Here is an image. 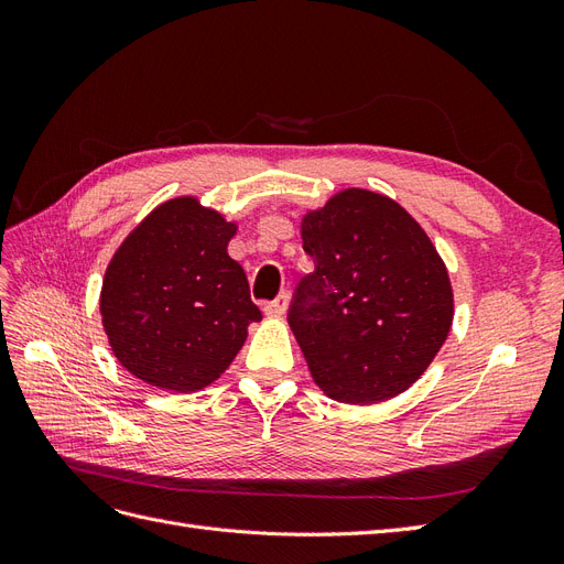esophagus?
Here are the masks:
<instances>
[{"label":"esophagus","instance_id":"34e87169","mask_svg":"<svg viewBox=\"0 0 564 564\" xmlns=\"http://www.w3.org/2000/svg\"><path fill=\"white\" fill-rule=\"evenodd\" d=\"M286 305H289V294L282 292V294H278L272 301H268V303L263 305V311H265V315H270V317H280V315H284Z\"/></svg>","mask_w":564,"mask_h":564}]
</instances>
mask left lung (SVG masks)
I'll use <instances>...</instances> for the list:
<instances>
[{"label":"left lung","mask_w":564,"mask_h":564,"mask_svg":"<svg viewBox=\"0 0 564 564\" xmlns=\"http://www.w3.org/2000/svg\"><path fill=\"white\" fill-rule=\"evenodd\" d=\"M315 270L299 280L289 327L315 383L350 404L388 400L433 362L452 327L447 268L398 202L338 193L303 218Z\"/></svg>","instance_id":"8db88e82"}]
</instances>
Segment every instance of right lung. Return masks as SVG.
<instances>
[{
  "label": "right lung",
  "mask_w": 564,
  "mask_h": 564,
  "mask_svg": "<svg viewBox=\"0 0 564 564\" xmlns=\"http://www.w3.org/2000/svg\"><path fill=\"white\" fill-rule=\"evenodd\" d=\"M235 226L193 197L164 202L117 249L100 292L112 352L141 381L191 392L216 381L261 319Z\"/></svg>",
  "instance_id": "right-lung-1"
}]
</instances>
